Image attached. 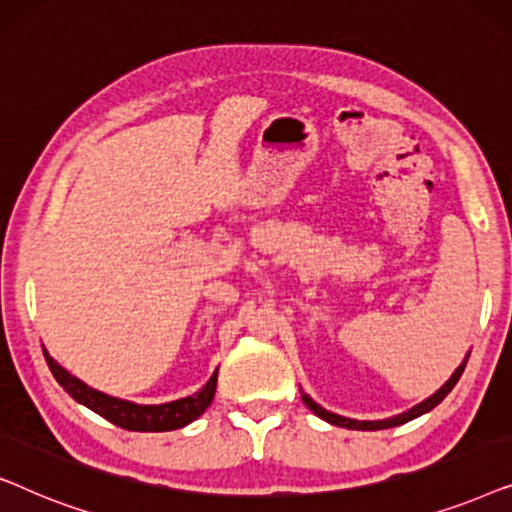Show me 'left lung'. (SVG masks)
I'll return each mask as SVG.
<instances>
[{
    "mask_svg": "<svg viewBox=\"0 0 512 512\" xmlns=\"http://www.w3.org/2000/svg\"><path fill=\"white\" fill-rule=\"evenodd\" d=\"M468 356H471V354H466V359L459 363V368L454 370L450 380H447V382L443 384V387H440V389L436 391V394H431L429 398H424L422 403L412 405L410 410L398 412V415L387 417V419H352V417L335 415V412L321 408V405H319L317 401H314V398L307 396L303 389H300V398H303V403L314 412V415L321 417V419H324V422L333 424V426H342V429H352V431H380V429H391V426H401V424H405V422H410V419L422 417V415H426V412H431L433 408H436V405H438L440 401H443V398L454 389V384L459 382V377H461V373H464V368H466Z\"/></svg>",
    "mask_w": 512,
    "mask_h": 512,
    "instance_id": "8db88e82",
    "label": "left lung"
}]
</instances>
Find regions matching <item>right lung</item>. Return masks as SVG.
<instances>
[{"instance_id":"right-lung-1","label":"right lung","mask_w":512,"mask_h":512,"mask_svg":"<svg viewBox=\"0 0 512 512\" xmlns=\"http://www.w3.org/2000/svg\"><path fill=\"white\" fill-rule=\"evenodd\" d=\"M44 356L55 380H58L60 387L65 389L76 403L86 405L88 410L97 412L100 417L109 419L111 424L121 426V429H128V431L156 433V431L184 429L186 424L195 422V419H198L202 412L212 405L214 394H216V377H219V368H216L205 387L195 391L193 396L179 398V401H170V403H160V405H142V403L125 401V398L109 396L104 394V391L88 387L86 382H81L79 377H74L67 368H62L60 363L46 352V347H44Z\"/></svg>"}]
</instances>
